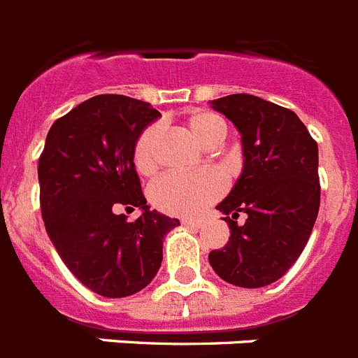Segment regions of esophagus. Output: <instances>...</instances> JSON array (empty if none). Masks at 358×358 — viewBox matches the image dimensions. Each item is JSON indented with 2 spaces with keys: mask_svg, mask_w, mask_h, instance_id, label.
Segmentation results:
<instances>
[{
  "mask_svg": "<svg viewBox=\"0 0 358 358\" xmlns=\"http://www.w3.org/2000/svg\"><path fill=\"white\" fill-rule=\"evenodd\" d=\"M182 225L185 227H201L200 220H194V217H183Z\"/></svg>",
  "mask_w": 358,
  "mask_h": 358,
  "instance_id": "obj_1",
  "label": "esophagus"
}]
</instances>
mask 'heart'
<instances>
[{"label":"heart","instance_id":"1","mask_svg":"<svg viewBox=\"0 0 358 358\" xmlns=\"http://www.w3.org/2000/svg\"><path fill=\"white\" fill-rule=\"evenodd\" d=\"M185 127L200 145L213 149L223 142L227 126L217 115L205 110H192L185 115ZM160 126H148L133 145V166L141 175H151L158 166ZM225 182L216 171L198 173H169L158 178L149 189V196L157 209L175 216H194L205 205L220 198Z\"/></svg>","mask_w":358,"mask_h":358}]
</instances>
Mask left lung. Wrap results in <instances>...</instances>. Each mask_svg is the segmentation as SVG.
Returning <instances> with one entry per match:
<instances>
[{
    "label": "left lung",
    "mask_w": 358,
    "mask_h": 358,
    "mask_svg": "<svg viewBox=\"0 0 358 358\" xmlns=\"http://www.w3.org/2000/svg\"><path fill=\"white\" fill-rule=\"evenodd\" d=\"M210 106L241 135L243 169L216 205L231 238L209 263L234 287H266L288 272L312 234L321 203L317 142L294 111L265 99L234 93ZM239 213L248 216L241 226Z\"/></svg>",
    "instance_id": "obj_1"
}]
</instances>
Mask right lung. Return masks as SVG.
<instances>
[{
	"mask_svg": "<svg viewBox=\"0 0 358 358\" xmlns=\"http://www.w3.org/2000/svg\"><path fill=\"white\" fill-rule=\"evenodd\" d=\"M160 117L151 104L97 95L55 120L39 157L41 214L50 241L70 272L102 297H127L153 281L162 245L180 225L149 209L133 166V145ZM117 204L138 206L127 222Z\"/></svg>",
	"mask_w": 358,
	"mask_h": 358,
	"instance_id": "add662e5",
	"label": "right lung"
}]
</instances>
